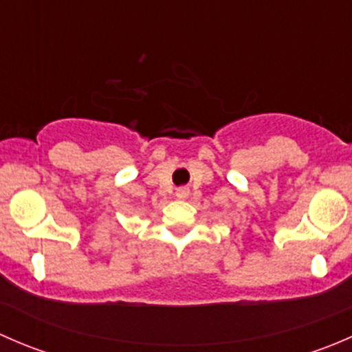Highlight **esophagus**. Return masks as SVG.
Here are the masks:
<instances>
[{"mask_svg":"<svg viewBox=\"0 0 352 352\" xmlns=\"http://www.w3.org/2000/svg\"><path fill=\"white\" fill-rule=\"evenodd\" d=\"M189 187H179V189L175 190V196L179 199H186L187 196H189Z\"/></svg>","mask_w":352,"mask_h":352,"instance_id":"obj_1","label":"esophagus"}]
</instances>
